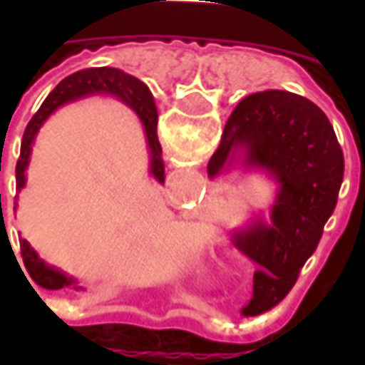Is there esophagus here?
<instances>
[{"mask_svg":"<svg viewBox=\"0 0 365 365\" xmlns=\"http://www.w3.org/2000/svg\"><path fill=\"white\" fill-rule=\"evenodd\" d=\"M190 317H192V311H190ZM213 321H215V319H213V315H209V317L203 315V319H201V323H203L207 329H213Z\"/></svg>","mask_w":365,"mask_h":365,"instance_id":"34e87169","label":"esophagus"}]
</instances>
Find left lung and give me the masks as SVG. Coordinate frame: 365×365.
Masks as SVG:
<instances>
[{"mask_svg":"<svg viewBox=\"0 0 365 365\" xmlns=\"http://www.w3.org/2000/svg\"><path fill=\"white\" fill-rule=\"evenodd\" d=\"M235 168L264 173L276 185L268 217L232 233L235 247L259 264L254 297L242 309L247 317L282 301L313 256L344 182V150L313 101L268 89L235 106L207 175L215 180Z\"/></svg>","mask_w":365,"mask_h":365,"instance_id":"1","label":"left lung"}]
</instances>
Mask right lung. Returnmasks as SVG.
Wrapping results in <instances>:
<instances>
[{"label": "right lung", "mask_w": 365, "mask_h": 365, "mask_svg": "<svg viewBox=\"0 0 365 365\" xmlns=\"http://www.w3.org/2000/svg\"><path fill=\"white\" fill-rule=\"evenodd\" d=\"M95 95H106V97H115L123 106H128L133 113L138 115V120L144 128L146 133L148 154H150V164H148V173L154 176L156 182H164V160H162V146L158 142V109L154 103V97L146 85L140 78L132 77L128 73H123L120 68H111V66H93V68H83L73 75L63 78L54 91L50 93L44 99V103L34 113V118L30 120L24 138H21V150L18 164H16V190L18 195L26 187V170L30 164L32 156V146L36 142V135L40 132V128L46 123L50 115L61 109L63 106L75 103L78 99L85 97H95ZM18 195H16V207L18 209ZM21 259L28 274L32 276L38 287L48 288V290H61V288H75V290H85L78 284L75 276H68L56 266H50L44 259L38 256L30 242L20 237Z\"/></svg>", "instance_id": "add662e5"}]
</instances>
